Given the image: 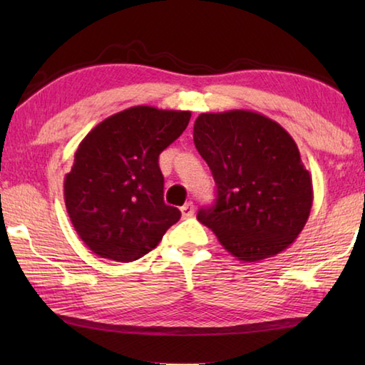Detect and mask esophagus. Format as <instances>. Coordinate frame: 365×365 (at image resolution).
Listing matches in <instances>:
<instances>
[{"label": "esophagus", "mask_w": 365, "mask_h": 365, "mask_svg": "<svg viewBox=\"0 0 365 365\" xmlns=\"http://www.w3.org/2000/svg\"><path fill=\"white\" fill-rule=\"evenodd\" d=\"M180 211H182V215H183V219H188V217H191V215H193V212H195V206H193V202H187V205H183L182 207H180Z\"/></svg>", "instance_id": "1"}]
</instances>
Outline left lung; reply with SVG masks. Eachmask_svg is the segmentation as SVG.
Returning a JSON list of instances; mask_svg holds the SVG:
<instances>
[{
    "label": "left lung",
    "mask_w": 365,
    "mask_h": 365,
    "mask_svg": "<svg viewBox=\"0 0 365 365\" xmlns=\"http://www.w3.org/2000/svg\"><path fill=\"white\" fill-rule=\"evenodd\" d=\"M193 140L217 185V200L196 219L240 261L285 251L304 228L312 178L285 128L248 109L202 113Z\"/></svg>",
    "instance_id": "1"
}]
</instances>
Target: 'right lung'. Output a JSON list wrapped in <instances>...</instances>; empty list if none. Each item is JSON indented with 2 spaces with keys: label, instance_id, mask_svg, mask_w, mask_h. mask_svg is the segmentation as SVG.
Listing matches in <instances>:
<instances>
[{
  "label": "right lung",
  "instance_id": "1",
  "mask_svg": "<svg viewBox=\"0 0 365 365\" xmlns=\"http://www.w3.org/2000/svg\"><path fill=\"white\" fill-rule=\"evenodd\" d=\"M190 110L133 106L98 123L80 141L64 178L73 228L104 259L137 261L180 219L164 202L159 154L183 133Z\"/></svg>",
  "mask_w": 365,
  "mask_h": 365
}]
</instances>
